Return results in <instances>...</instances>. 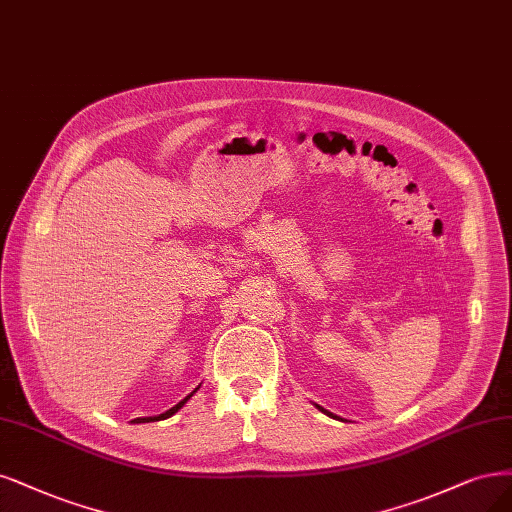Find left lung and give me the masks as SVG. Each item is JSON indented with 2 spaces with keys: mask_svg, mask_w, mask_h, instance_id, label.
Returning a JSON list of instances; mask_svg holds the SVG:
<instances>
[{
  "mask_svg": "<svg viewBox=\"0 0 512 512\" xmlns=\"http://www.w3.org/2000/svg\"><path fill=\"white\" fill-rule=\"evenodd\" d=\"M315 407H317V409H320V411H322V413H324V415H328V417H337V415H332V413H330V411H326V409H322V407H320V404H315Z\"/></svg>",
  "mask_w": 512,
  "mask_h": 512,
  "instance_id": "8db88e82",
  "label": "left lung"
}]
</instances>
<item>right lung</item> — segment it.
Listing matches in <instances>:
<instances>
[{
	"label": "right lung",
	"instance_id": "add662e5",
	"mask_svg": "<svg viewBox=\"0 0 512 512\" xmlns=\"http://www.w3.org/2000/svg\"><path fill=\"white\" fill-rule=\"evenodd\" d=\"M201 387V385H199ZM199 387H195V390H192L184 400H180L178 404H175V407H171L169 411H165V413H161V415H154V417H137V419H133V424H150V421H161V419H167V417H171V415H175V413H178L182 407H184V404L192 398V396H195L197 394V390H199Z\"/></svg>",
	"mask_w": 512,
	"mask_h": 512
}]
</instances>
